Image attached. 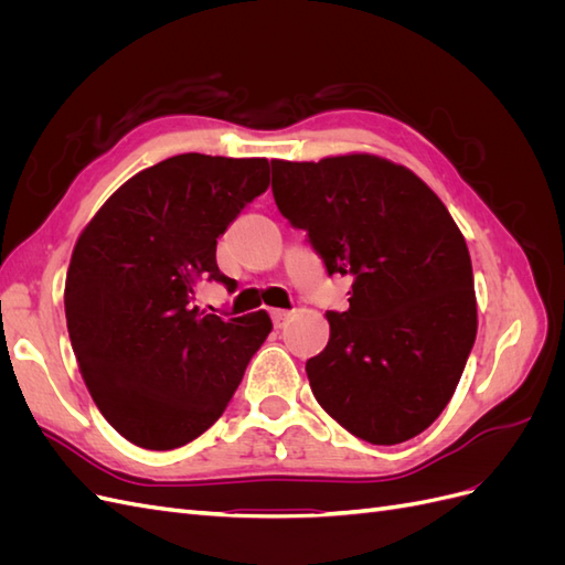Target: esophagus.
<instances>
[{
    "label": "esophagus",
    "instance_id": "obj_1",
    "mask_svg": "<svg viewBox=\"0 0 565 565\" xmlns=\"http://www.w3.org/2000/svg\"><path fill=\"white\" fill-rule=\"evenodd\" d=\"M287 318H289V311H285V309H273L270 311V320H273V324H276V328H282Z\"/></svg>",
    "mask_w": 565,
    "mask_h": 565
}]
</instances>
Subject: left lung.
I'll return each instance as SVG.
<instances>
[{
  "label": "left lung",
  "mask_w": 565,
  "mask_h": 565,
  "mask_svg": "<svg viewBox=\"0 0 565 565\" xmlns=\"http://www.w3.org/2000/svg\"><path fill=\"white\" fill-rule=\"evenodd\" d=\"M273 198L328 276L351 280L330 341L306 361L324 413L372 446L415 438L446 409L476 341L471 256L446 204L374 156L273 160Z\"/></svg>",
  "instance_id": "left-lung-1"
}]
</instances>
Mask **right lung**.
Listing matches in <instances>:
<instances>
[{"label":"right lung","mask_w":565,"mask_h":565,"mask_svg":"<svg viewBox=\"0 0 565 565\" xmlns=\"http://www.w3.org/2000/svg\"><path fill=\"white\" fill-rule=\"evenodd\" d=\"M268 188V160L183 152L131 177L82 231L65 280L67 334L117 434L174 450L221 417L270 318L200 313V282L231 278L216 237Z\"/></svg>","instance_id":"obj_1"}]
</instances>
